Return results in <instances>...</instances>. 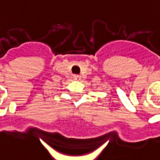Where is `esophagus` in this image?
<instances>
[{
  "label": "esophagus",
  "mask_w": 160,
  "mask_h": 160,
  "mask_svg": "<svg viewBox=\"0 0 160 160\" xmlns=\"http://www.w3.org/2000/svg\"><path fill=\"white\" fill-rule=\"evenodd\" d=\"M74 79H76V80H78V79H80V77L78 75H75L74 76Z\"/></svg>",
  "instance_id": "obj_1"
}]
</instances>
